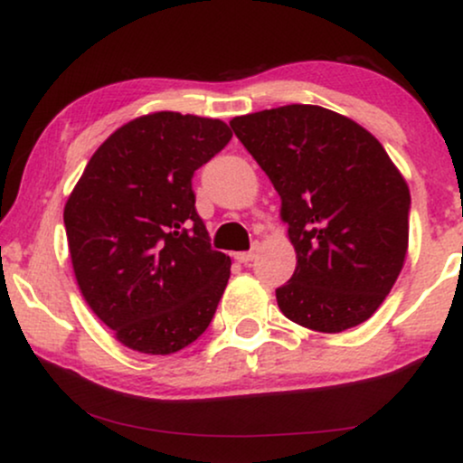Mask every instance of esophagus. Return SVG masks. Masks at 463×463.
Segmentation results:
<instances>
[{
	"mask_svg": "<svg viewBox=\"0 0 463 463\" xmlns=\"http://www.w3.org/2000/svg\"><path fill=\"white\" fill-rule=\"evenodd\" d=\"M254 259H256V250L237 251V254H235V260H237V262H243V265H248V262H251Z\"/></svg>",
	"mask_w": 463,
	"mask_h": 463,
	"instance_id": "1",
	"label": "esophagus"
}]
</instances>
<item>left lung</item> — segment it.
Wrapping results in <instances>:
<instances>
[{
    "label": "left lung",
    "mask_w": 463,
    "mask_h": 463,
    "mask_svg": "<svg viewBox=\"0 0 463 463\" xmlns=\"http://www.w3.org/2000/svg\"><path fill=\"white\" fill-rule=\"evenodd\" d=\"M231 128L282 198L297 251L295 273L275 290L282 314L320 333L365 323L408 251L411 190L387 151L314 104L235 117Z\"/></svg>",
    "instance_id": "8db88e82"
}]
</instances>
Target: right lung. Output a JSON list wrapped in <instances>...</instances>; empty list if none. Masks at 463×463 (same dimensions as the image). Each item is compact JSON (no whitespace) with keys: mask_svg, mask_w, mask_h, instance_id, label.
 <instances>
[{"mask_svg":"<svg viewBox=\"0 0 463 463\" xmlns=\"http://www.w3.org/2000/svg\"><path fill=\"white\" fill-rule=\"evenodd\" d=\"M232 138L220 119L160 110L115 130L63 209L76 282L128 348L173 354L204 333L231 278L192 177Z\"/></svg>","mask_w":463,"mask_h":463,"instance_id":"obj_1","label":"right lung"}]
</instances>
